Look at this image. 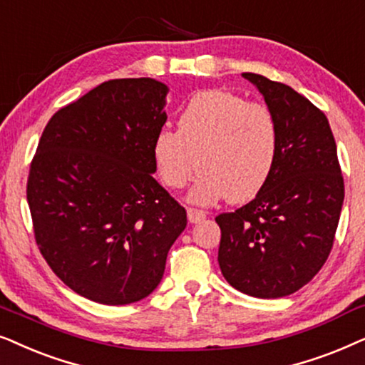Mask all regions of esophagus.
Here are the masks:
<instances>
[{
	"label": "esophagus",
	"instance_id": "obj_1",
	"mask_svg": "<svg viewBox=\"0 0 365 365\" xmlns=\"http://www.w3.org/2000/svg\"><path fill=\"white\" fill-rule=\"evenodd\" d=\"M187 215H188V222L198 223V222L205 220L207 213L202 210H197V208H187Z\"/></svg>",
	"mask_w": 365,
	"mask_h": 365
}]
</instances>
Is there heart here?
Here are the masks:
<instances>
[{
  "label": "heart",
  "mask_w": 365,
  "mask_h": 365,
  "mask_svg": "<svg viewBox=\"0 0 365 365\" xmlns=\"http://www.w3.org/2000/svg\"><path fill=\"white\" fill-rule=\"evenodd\" d=\"M279 138L265 106L223 90L202 91L180 115L178 132L155 137L153 158L170 188H183L203 172L188 198L208 205L228 197L245 202L262 190L274 170Z\"/></svg>",
  "instance_id": "heart-1"
}]
</instances>
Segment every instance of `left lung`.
<instances>
[{"label": "left lung", "instance_id": "8db88e82", "mask_svg": "<svg viewBox=\"0 0 365 365\" xmlns=\"http://www.w3.org/2000/svg\"><path fill=\"white\" fill-rule=\"evenodd\" d=\"M277 126L269 180L239 210L215 218L218 265L233 289L259 299L297 292L322 269L344 203V180L329 120L305 96L257 73H242Z\"/></svg>", "mask_w": 365, "mask_h": 365}]
</instances>
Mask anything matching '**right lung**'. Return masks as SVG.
<instances>
[{
    "mask_svg": "<svg viewBox=\"0 0 365 365\" xmlns=\"http://www.w3.org/2000/svg\"><path fill=\"white\" fill-rule=\"evenodd\" d=\"M168 86L105 81L58 110L28 177L35 239L63 284L93 302H138L162 282L187 212L153 178Z\"/></svg>",
    "mask_w": 365,
    "mask_h": 365,
    "instance_id": "1",
    "label": "right lung"
}]
</instances>
